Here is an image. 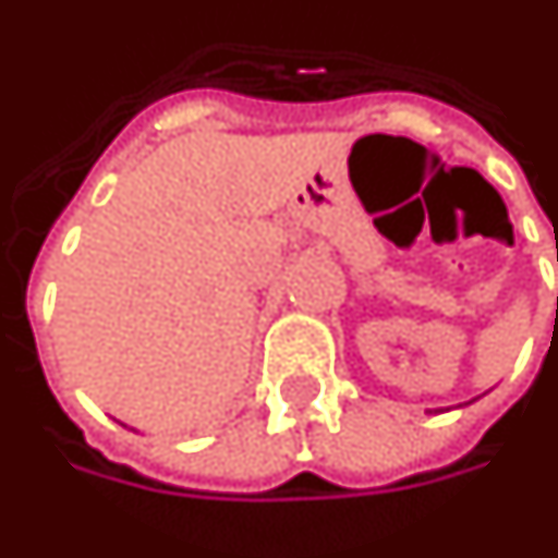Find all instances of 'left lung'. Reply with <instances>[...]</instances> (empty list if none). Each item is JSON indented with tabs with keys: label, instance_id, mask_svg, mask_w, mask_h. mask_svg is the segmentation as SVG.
I'll list each match as a JSON object with an SVG mask.
<instances>
[{
	"label": "left lung",
	"instance_id": "obj_1",
	"mask_svg": "<svg viewBox=\"0 0 558 558\" xmlns=\"http://www.w3.org/2000/svg\"><path fill=\"white\" fill-rule=\"evenodd\" d=\"M556 263H558V253H556Z\"/></svg>",
	"mask_w": 558,
	"mask_h": 558
}]
</instances>
